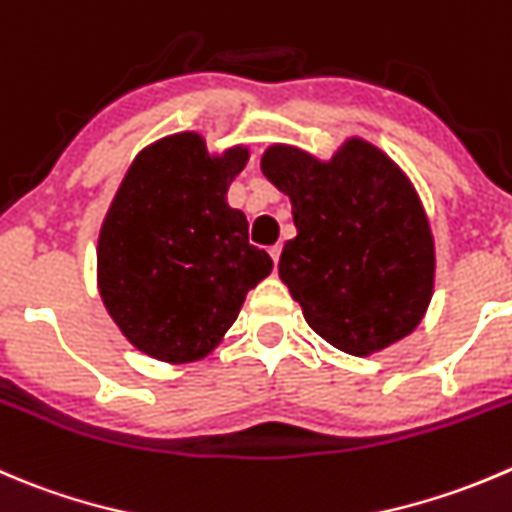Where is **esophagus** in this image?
I'll return each mask as SVG.
<instances>
[{"label": "esophagus", "instance_id": "1", "mask_svg": "<svg viewBox=\"0 0 512 512\" xmlns=\"http://www.w3.org/2000/svg\"><path fill=\"white\" fill-rule=\"evenodd\" d=\"M280 252H282L280 245H272L270 247V257H272V262H275V265H277V262H280Z\"/></svg>", "mask_w": 512, "mask_h": 512}]
</instances>
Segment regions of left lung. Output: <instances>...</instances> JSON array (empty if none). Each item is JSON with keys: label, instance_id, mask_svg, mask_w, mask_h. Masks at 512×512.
<instances>
[{"label": "left lung", "instance_id": "1", "mask_svg": "<svg viewBox=\"0 0 512 512\" xmlns=\"http://www.w3.org/2000/svg\"><path fill=\"white\" fill-rule=\"evenodd\" d=\"M262 172L290 195L297 237L277 270L307 325L347 355H370L410 335L433 295L435 250L423 205L398 165L350 140L330 162L270 147Z\"/></svg>", "mask_w": 512, "mask_h": 512}]
</instances>
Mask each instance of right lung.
<instances>
[{"label": "right lung", "mask_w": 512, "mask_h": 512, "mask_svg": "<svg viewBox=\"0 0 512 512\" xmlns=\"http://www.w3.org/2000/svg\"><path fill=\"white\" fill-rule=\"evenodd\" d=\"M247 150L210 157L195 132L147 147L107 212L97 250L99 295L124 337L165 362L205 357L272 272L250 245L227 187Z\"/></svg>", "instance_id": "1"}]
</instances>
